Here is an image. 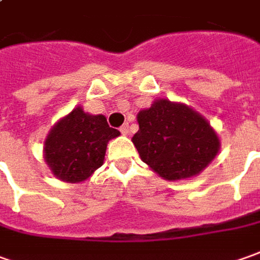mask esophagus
Masks as SVG:
<instances>
[{
    "label": "esophagus",
    "instance_id": "34e87169",
    "mask_svg": "<svg viewBox=\"0 0 260 260\" xmlns=\"http://www.w3.org/2000/svg\"><path fill=\"white\" fill-rule=\"evenodd\" d=\"M120 132H121V134H128V132H130L128 124H123V126L120 127Z\"/></svg>",
    "mask_w": 260,
    "mask_h": 260
}]
</instances>
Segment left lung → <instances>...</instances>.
<instances>
[{
    "mask_svg": "<svg viewBox=\"0 0 260 260\" xmlns=\"http://www.w3.org/2000/svg\"><path fill=\"white\" fill-rule=\"evenodd\" d=\"M137 121L132 140L140 158L166 180L199 175L220 147L209 121L186 104L156 100L137 114Z\"/></svg>",
    "mask_w": 260,
    "mask_h": 260,
    "instance_id": "8db88e82",
    "label": "left lung"
}]
</instances>
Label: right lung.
Returning a JSON list of instances; mask_svg holds the SVG:
<instances>
[{
  "instance_id": "obj_1",
  "label": "right lung",
  "mask_w": 260,
  "mask_h": 260,
  "mask_svg": "<svg viewBox=\"0 0 260 260\" xmlns=\"http://www.w3.org/2000/svg\"><path fill=\"white\" fill-rule=\"evenodd\" d=\"M120 136L103 114L93 116L76 107L50 130L44 142V160L62 182L87 180L102 166L107 143Z\"/></svg>"
}]
</instances>
